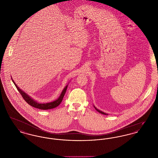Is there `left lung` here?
<instances>
[{
	"mask_svg": "<svg viewBox=\"0 0 158 158\" xmlns=\"http://www.w3.org/2000/svg\"><path fill=\"white\" fill-rule=\"evenodd\" d=\"M95 110L98 111V112H99V113H101V114H105V115H108V114H106V113H104V112H102V111H100V110H98V109H97L96 108H95Z\"/></svg>",
	"mask_w": 158,
	"mask_h": 158,
	"instance_id": "left-lung-1",
	"label": "left lung"
}]
</instances>
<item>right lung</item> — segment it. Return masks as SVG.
Masks as SVG:
<instances>
[{
  "label": "right lung",
  "mask_w": 158,
  "mask_h": 158,
  "mask_svg": "<svg viewBox=\"0 0 158 158\" xmlns=\"http://www.w3.org/2000/svg\"><path fill=\"white\" fill-rule=\"evenodd\" d=\"M13 82L15 84V86L16 88H17L18 90L19 91V92L21 94V95H22L23 99L31 106H33V107H35L36 108H38V109H41V110H49V109H52L54 108H56L57 107L58 105H59L60 104V103L61 102L62 100H63V98L64 97V95L66 93V91L67 90V88H68V86L67 85L64 88V89L62 91L61 95H60L59 98H58L57 100L52 102H49V103H46V104H39L37 103L36 101H34L31 98L27 95L26 94L25 92H23V90H21V89H19V87H18V86L15 84V83L14 82V81L12 80Z\"/></svg>",
  "instance_id": "add662e5"
}]
</instances>
